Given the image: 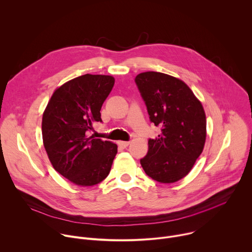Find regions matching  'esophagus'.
I'll use <instances>...</instances> for the list:
<instances>
[{"mask_svg": "<svg viewBox=\"0 0 252 252\" xmlns=\"http://www.w3.org/2000/svg\"><path fill=\"white\" fill-rule=\"evenodd\" d=\"M118 145H119L121 148L125 149V148L128 147V145H129V141H123V140H120V141H118Z\"/></svg>", "mask_w": 252, "mask_h": 252, "instance_id": "obj_1", "label": "esophagus"}]
</instances>
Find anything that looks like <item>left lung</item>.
<instances>
[{
    "label": "left lung",
    "instance_id": "1",
    "mask_svg": "<svg viewBox=\"0 0 252 252\" xmlns=\"http://www.w3.org/2000/svg\"><path fill=\"white\" fill-rule=\"evenodd\" d=\"M135 83L151 121L161 127L158 137L149 139V152L140 164L155 181L176 183L189 173L203 151V106L184 81L172 76L146 71L135 77Z\"/></svg>",
    "mask_w": 252,
    "mask_h": 252
}]
</instances>
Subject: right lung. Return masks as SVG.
<instances>
[{"label": "right lung", "mask_w": 252, "mask_h": 252, "mask_svg": "<svg viewBox=\"0 0 252 252\" xmlns=\"http://www.w3.org/2000/svg\"><path fill=\"white\" fill-rule=\"evenodd\" d=\"M115 78L84 75L54 92L43 114L44 147L53 167L79 187H93L109 175L118 146L89 136Z\"/></svg>", "instance_id": "obj_1"}]
</instances>
